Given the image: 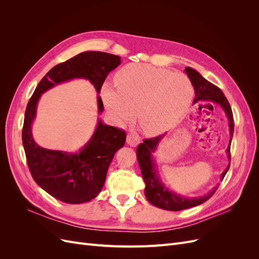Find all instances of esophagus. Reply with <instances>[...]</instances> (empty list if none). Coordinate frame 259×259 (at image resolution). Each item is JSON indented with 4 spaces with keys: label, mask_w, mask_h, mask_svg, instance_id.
<instances>
[{
    "label": "esophagus",
    "mask_w": 259,
    "mask_h": 259,
    "mask_svg": "<svg viewBox=\"0 0 259 259\" xmlns=\"http://www.w3.org/2000/svg\"><path fill=\"white\" fill-rule=\"evenodd\" d=\"M126 143L132 147H136L140 143V139L135 134H128L126 137Z\"/></svg>",
    "instance_id": "obj_1"
}]
</instances>
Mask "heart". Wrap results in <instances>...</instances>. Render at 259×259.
Masks as SVG:
<instances>
[{
  "instance_id": "b5f03b06",
  "label": "heart",
  "mask_w": 259,
  "mask_h": 259,
  "mask_svg": "<svg viewBox=\"0 0 259 259\" xmlns=\"http://www.w3.org/2000/svg\"><path fill=\"white\" fill-rule=\"evenodd\" d=\"M116 88L106 84L101 95L117 123L130 121L134 110L140 128L158 135L176 125L189 109L193 88L185 74L145 64H130L116 72Z\"/></svg>"
}]
</instances>
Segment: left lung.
<instances>
[{
  "label": "left lung",
  "instance_id": "1",
  "mask_svg": "<svg viewBox=\"0 0 259 259\" xmlns=\"http://www.w3.org/2000/svg\"><path fill=\"white\" fill-rule=\"evenodd\" d=\"M187 75L189 76V79L193 85L195 98L193 100V104L200 103L201 100H207V101H214L224 109L227 116H228L229 121V130H230V142L227 148V154H228L229 164L227 168L225 169L224 173L222 174L221 179L223 180L227 171L230 166V145L233 136V128H234V122H233V115L231 107L228 103V100L225 97L224 93L222 90L217 88L216 85L211 84L207 80H205L197 70H194L190 67H187L185 69ZM164 135L156 136L153 138L145 139L144 143L140 144L137 147L136 155L138 164L140 166V170H142V175L144 178V182L146 184L145 188V195L147 200L151 203L152 205L166 209V210H182L189 207H193L202 204L205 201H207L211 195H213L217 187H214L207 194L203 195V197L198 198H184L182 195L176 194L173 191H169L167 188L164 186V184L161 182L158 174H156L155 169V163L152 156V152L156 149L160 140L163 138Z\"/></svg>",
  "mask_w": 259,
  "mask_h": 259
}]
</instances>
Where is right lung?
Masks as SVG:
<instances>
[{"mask_svg": "<svg viewBox=\"0 0 259 259\" xmlns=\"http://www.w3.org/2000/svg\"><path fill=\"white\" fill-rule=\"evenodd\" d=\"M121 64V57L103 52H84L52 68L37 84L25 112L22 145L30 173L43 190L69 204H80L96 198L103 189L109 165L126 140L123 130L98 121L94 135L77 153L50 150L38 146L31 125L41 95L53 86L72 79H86L100 93L108 73ZM98 111H104L98 96Z\"/></svg>", "mask_w": 259, "mask_h": 259, "instance_id": "add662e5", "label": "right lung"}]
</instances>
